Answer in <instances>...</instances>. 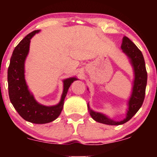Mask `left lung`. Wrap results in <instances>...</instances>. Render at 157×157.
Returning a JSON list of instances; mask_svg holds the SVG:
<instances>
[{
    "label": "left lung",
    "mask_w": 157,
    "mask_h": 157,
    "mask_svg": "<svg viewBox=\"0 0 157 157\" xmlns=\"http://www.w3.org/2000/svg\"><path fill=\"white\" fill-rule=\"evenodd\" d=\"M121 48L124 53L129 57L135 73L134 85L133 88L132 97L128 102V111L125 119L121 121H114L105 117L100 113L94 112L89 106L90 115L96 121L108 125H120L132 119L142 106L145 97L146 86L147 83V72L145 66V61L141 51L126 36L122 39Z\"/></svg>",
    "instance_id": "1"
}]
</instances>
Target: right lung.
Returning <instances> with one entry per match:
<instances>
[{"label": "right lung", "instance_id": "right-lung-1", "mask_svg": "<svg viewBox=\"0 0 157 157\" xmlns=\"http://www.w3.org/2000/svg\"><path fill=\"white\" fill-rule=\"evenodd\" d=\"M38 31L36 30L28 34L14 48L8 69V83L10 101L19 115L25 121L40 124L57 119L63 109L68 88L77 78H70L63 81L61 100L56 106H43L34 99L25 83L24 61L29 53L30 40Z\"/></svg>", "mask_w": 157, "mask_h": 157}]
</instances>
